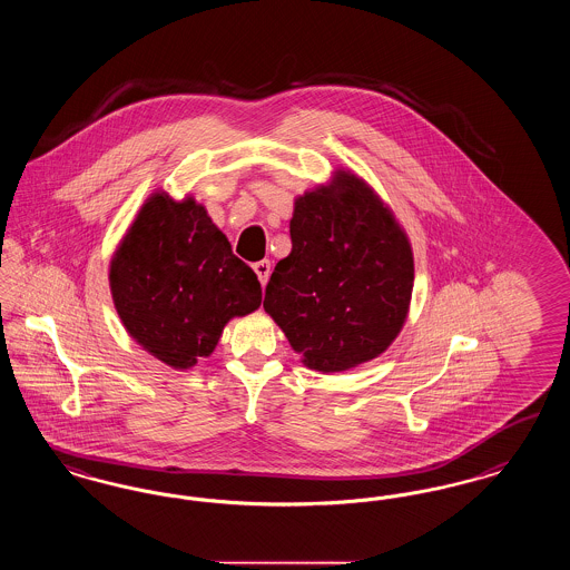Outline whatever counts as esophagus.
<instances>
[{
  "label": "esophagus",
  "instance_id": "obj_1",
  "mask_svg": "<svg viewBox=\"0 0 570 570\" xmlns=\"http://www.w3.org/2000/svg\"><path fill=\"white\" fill-rule=\"evenodd\" d=\"M254 272L258 275V282L265 286L269 282V275H272V263L269 261H258V263H254Z\"/></svg>",
  "mask_w": 570,
  "mask_h": 570
}]
</instances>
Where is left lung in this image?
Masks as SVG:
<instances>
[{
  "instance_id": "left-lung-1",
  "label": "left lung",
  "mask_w": 570,
  "mask_h": 570,
  "mask_svg": "<svg viewBox=\"0 0 570 570\" xmlns=\"http://www.w3.org/2000/svg\"><path fill=\"white\" fill-rule=\"evenodd\" d=\"M291 239L263 307L303 363L337 373L380 356L401 333L413 291L410 239L392 212L361 178L337 171L296 199Z\"/></svg>"
}]
</instances>
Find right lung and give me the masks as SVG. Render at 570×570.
<instances>
[{
    "instance_id": "right-lung-1",
    "label": "right lung",
    "mask_w": 570,
    "mask_h": 570,
    "mask_svg": "<svg viewBox=\"0 0 570 570\" xmlns=\"http://www.w3.org/2000/svg\"><path fill=\"white\" fill-rule=\"evenodd\" d=\"M116 312L144 350L174 368L209 356L228 320L261 305V282L195 199L157 193L110 263Z\"/></svg>"
}]
</instances>
